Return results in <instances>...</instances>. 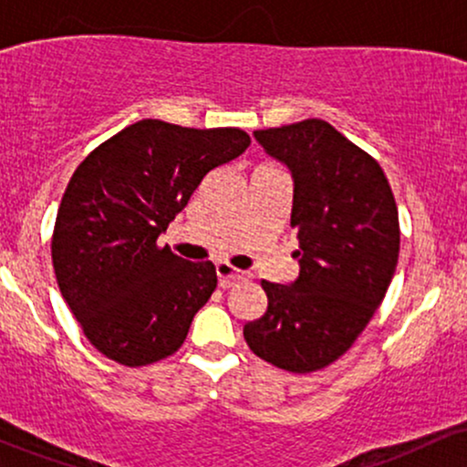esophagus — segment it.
I'll list each match as a JSON object with an SVG mask.
<instances>
[{"label":"esophagus","instance_id":"esophagus-1","mask_svg":"<svg viewBox=\"0 0 467 467\" xmlns=\"http://www.w3.org/2000/svg\"><path fill=\"white\" fill-rule=\"evenodd\" d=\"M217 276H219V287H223V289L233 287L234 283L244 281L245 278L244 272L234 270V267L228 264H217Z\"/></svg>","mask_w":467,"mask_h":467}]
</instances>
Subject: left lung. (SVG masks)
I'll return each mask as SVG.
<instances>
[{"label":"left lung","instance_id":"1","mask_svg":"<svg viewBox=\"0 0 467 467\" xmlns=\"http://www.w3.org/2000/svg\"><path fill=\"white\" fill-rule=\"evenodd\" d=\"M254 140L292 175L301 272L289 285L261 281L267 309L244 337L278 368L318 371L349 349L387 294L400 256L398 206L379 164L329 122L309 118L254 131Z\"/></svg>","mask_w":467,"mask_h":467}]
</instances>
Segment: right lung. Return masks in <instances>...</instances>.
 Here are the masks:
<instances>
[{
	"label": "right lung",
	"mask_w": 467,
	"mask_h": 467,
	"mask_svg": "<svg viewBox=\"0 0 467 467\" xmlns=\"http://www.w3.org/2000/svg\"><path fill=\"white\" fill-rule=\"evenodd\" d=\"M250 147L241 130L136 122L94 149L69 180L55 223L58 289L103 356L125 367L182 347L217 287L211 261L158 248L203 175Z\"/></svg>",
	"instance_id": "add662e5"
}]
</instances>
